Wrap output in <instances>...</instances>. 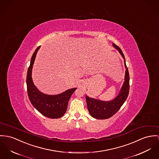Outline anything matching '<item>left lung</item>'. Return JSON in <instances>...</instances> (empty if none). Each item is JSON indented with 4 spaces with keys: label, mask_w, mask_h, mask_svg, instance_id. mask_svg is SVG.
I'll list each match as a JSON object with an SVG mask.
<instances>
[{
    "label": "left lung",
    "mask_w": 159,
    "mask_h": 159,
    "mask_svg": "<svg viewBox=\"0 0 159 159\" xmlns=\"http://www.w3.org/2000/svg\"><path fill=\"white\" fill-rule=\"evenodd\" d=\"M112 46L117 49L124 59V65L126 68L125 81L123 82L119 94L114 99L109 101H104L91 98L86 95V100L88 110L90 115L97 119H107L115 114L123 105L128 98L129 90V75L128 70L126 65L125 56L121 49L112 43Z\"/></svg>",
    "instance_id": "left-lung-1"
}]
</instances>
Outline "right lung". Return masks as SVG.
<instances>
[{"label":"right lung","instance_id":"1","mask_svg":"<svg viewBox=\"0 0 159 159\" xmlns=\"http://www.w3.org/2000/svg\"><path fill=\"white\" fill-rule=\"evenodd\" d=\"M40 47V46L33 53L27 72L26 85L28 98L33 106L42 115L51 119H58L66 112L68 101L77 88L68 89L56 95L46 94L38 89L33 81L32 70Z\"/></svg>","mask_w":159,"mask_h":159}]
</instances>
